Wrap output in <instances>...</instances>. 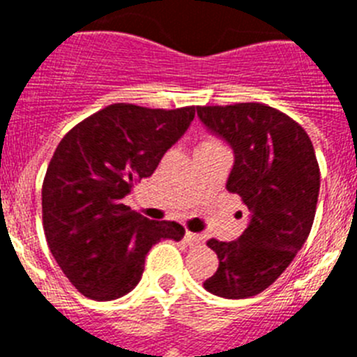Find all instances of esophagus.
<instances>
[{"mask_svg":"<svg viewBox=\"0 0 357 357\" xmlns=\"http://www.w3.org/2000/svg\"><path fill=\"white\" fill-rule=\"evenodd\" d=\"M185 241L189 243V247H202L204 245V236L195 234V232H185Z\"/></svg>","mask_w":357,"mask_h":357,"instance_id":"34e87169","label":"esophagus"}]
</instances>
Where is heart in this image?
<instances>
[{
    "label": "heart",
    "instance_id": "b5f03b06",
    "mask_svg": "<svg viewBox=\"0 0 357 357\" xmlns=\"http://www.w3.org/2000/svg\"><path fill=\"white\" fill-rule=\"evenodd\" d=\"M202 146H222V144L218 143L216 139H204L200 144H198V148H202Z\"/></svg>",
    "mask_w": 357,
    "mask_h": 357
}]
</instances>
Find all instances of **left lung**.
<instances>
[{
  "instance_id": "8db88e82",
  "label": "left lung",
  "mask_w": 357,
  "mask_h": 357,
  "mask_svg": "<svg viewBox=\"0 0 357 357\" xmlns=\"http://www.w3.org/2000/svg\"><path fill=\"white\" fill-rule=\"evenodd\" d=\"M197 112L234 150L227 189L248 209V225L236 241H207L220 264L204 288L248 298L273 284L307 239L320 191L318 160L304 128L273 107L236 103Z\"/></svg>"
}]
</instances>
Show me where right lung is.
<instances>
[{"instance_id":"right-lung-1","label":"right lung","mask_w":357,"mask_h":357,"mask_svg":"<svg viewBox=\"0 0 357 357\" xmlns=\"http://www.w3.org/2000/svg\"><path fill=\"white\" fill-rule=\"evenodd\" d=\"M193 118L195 107L114 103L59 143L43 182L44 234L64 275L84 296L114 301L127 295L141 280L148 250L160 239L184 238L182 225L148 220L123 198L155 172Z\"/></svg>"}]
</instances>
